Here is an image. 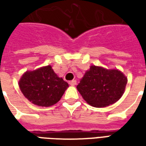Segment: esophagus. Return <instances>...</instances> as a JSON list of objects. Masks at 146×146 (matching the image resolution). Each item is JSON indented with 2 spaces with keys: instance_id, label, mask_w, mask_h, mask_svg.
<instances>
[{
  "instance_id": "esophagus-1",
  "label": "esophagus",
  "mask_w": 146,
  "mask_h": 146,
  "mask_svg": "<svg viewBox=\"0 0 146 146\" xmlns=\"http://www.w3.org/2000/svg\"><path fill=\"white\" fill-rule=\"evenodd\" d=\"M69 84L71 86H75L76 84V80H71L69 82Z\"/></svg>"
}]
</instances>
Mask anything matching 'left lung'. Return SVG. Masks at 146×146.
Segmentation results:
<instances>
[{"label": "left lung", "mask_w": 146, "mask_h": 146, "mask_svg": "<svg viewBox=\"0 0 146 146\" xmlns=\"http://www.w3.org/2000/svg\"><path fill=\"white\" fill-rule=\"evenodd\" d=\"M127 82L126 76L119 70L92 66L76 88L89 105L106 107L121 98Z\"/></svg>", "instance_id": "left-lung-1"}]
</instances>
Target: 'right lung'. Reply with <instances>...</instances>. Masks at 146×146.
Returning a JSON list of instances; mask_svg holds the SVG:
<instances>
[{
  "instance_id": "1",
  "label": "right lung",
  "mask_w": 146,
  "mask_h": 146,
  "mask_svg": "<svg viewBox=\"0 0 146 146\" xmlns=\"http://www.w3.org/2000/svg\"><path fill=\"white\" fill-rule=\"evenodd\" d=\"M68 87V83L58 77L51 66L26 72L19 81L24 96L33 104L43 107L57 103Z\"/></svg>"
}]
</instances>
